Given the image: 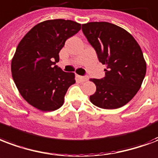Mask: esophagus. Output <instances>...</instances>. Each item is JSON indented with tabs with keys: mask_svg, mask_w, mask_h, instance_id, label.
Instances as JSON below:
<instances>
[{
	"mask_svg": "<svg viewBox=\"0 0 158 158\" xmlns=\"http://www.w3.org/2000/svg\"><path fill=\"white\" fill-rule=\"evenodd\" d=\"M79 78L82 82H86L88 81V79H89V76H87V75H86V76H79Z\"/></svg>",
	"mask_w": 158,
	"mask_h": 158,
	"instance_id": "obj_1",
	"label": "esophagus"
}]
</instances>
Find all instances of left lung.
Returning <instances> with one entry per match:
<instances>
[{"instance_id": "1", "label": "left lung", "mask_w": 158, "mask_h": 158, "mask_svg": "<svg viewBox=\"0 0 158 158\" xmlns=\"http://www.w3.org/2000/svg\"><path fill=\"white\" fill-rule=\"evenodd\" d=\"M82 31L107 67L104 78L90 79L96 85L91 103L104 109L121 108L135 96L146 74L139 44L131 34L111 23L89 22L82 25Z\"/></svg>"}]
</instances>
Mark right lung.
Returning a JSON list of instances; mask_svg holds the SVG:
<instances>
[{
  "label": "right lung",
  "mask_w": 158,
  "mask_h": 158,
  "mask_svg": "<svg viewBox=\"0 0 158 158\" xmlns=\"http://www.w3.org/2000/svg\"><path fill=\"white\" fill-rule=\"evenodd\" d=\"M80 29L81 25L73 20H44L34 26L18 44L11 60L12 78L20 95L34 108L54 111L63 105L75 75L55 64L66 40Z\"/></svg>",
  "instance_id": "right-lung-1"
}]
</instances>
